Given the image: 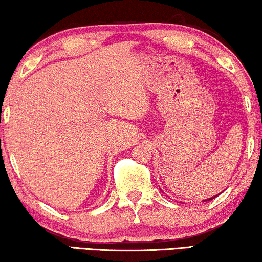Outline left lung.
I'll return each mask as SVG.
<instances>
[{
  "label": "left lung",
  "mask_w": 262,
  "mask_h": 262,
  "mask_svg": "<svg viewBox=\"0 0 262 262\" xmlns=\"http://www.w3.org/2000/svg\"><path fill=\"white\" fill-rule=\"evenodd\" d=\"M220 194H221V193H220ZM220 194H218V195H220ZM216 196H217V195H214V196H212V198H209V199H205V200H204V202H209V200H211V199H213V198H216Z\"/></svg>",
  "instance_id": "8db88e82"
}]
</instances>
